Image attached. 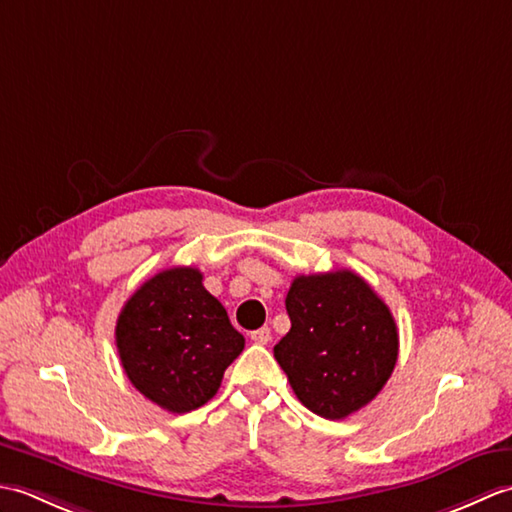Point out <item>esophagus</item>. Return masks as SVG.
<instances>
[{"instance_id": "1", "label": "esophagus", "mask_w": 512, "mask_h": 512, "mask_svg": "<svg viewBox=\"0 0 512 512\" xmlns=\"http://www.w3.org/2000/svg\"><path fill=\"white\" fill-rule=\"evenodd\" d=\"M250 339H253L259 345H266L270 339H273V334H270L268 328H259L255 332H250Z\"/></svg>"}]
</instances>
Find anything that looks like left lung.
Returning a JSON list of instances; mask_svg holds the SVG:
<instances>
[{"instance_id": "left-lung-1", "label": "left lung", "mask_w": 512, "mask_h": 512, "mask_svg": "<svg viewBox=\"0 0 512 512\" xmlns=\"http://www.w3.org/2000/svg\"><path fill=\"white\" fill-rule=\"evenodd\" d=\"M286 310L275 358L303 405L343 420L372 402L398 361L396 321L372 286L352 270L299 275Z\"/></svg>"}]
</instances>
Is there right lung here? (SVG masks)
Here are the masks:
<instances>
[{
  "instance_id": "right-lung-1",
  "label": "right lung",
  "mask_w": 512,
  "mask_h": 512,
  "mask_svg": "<svg viewBox=\"0 0 512 512\" xmlns=\"http://www.w3.org/2000/svg\"><path fill=\"white\" fill-rule=\"evenodd\" d=\"M116 347L132 385L171 413L209 402L226 367L244 350L224 306L202 286L198 268L162 270L127 299Z\"/></svg>"
}]
</instances>
